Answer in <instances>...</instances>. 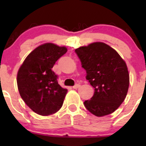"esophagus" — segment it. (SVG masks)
I'll use <instances>...</instances> for the list:
<instances>
[{"label":"esophagus","mask_w":146,"mask_h":146,"mask_svg":"<svg viewBox=\"0 0 146 146\" xmlns=\"http://www.w3.org/2000/svg\"><path fill=\"white\" fill-rule=\"evenodd\" d=\"M80 85H79V84H76V85L73 87V89H78V88H80Z\"/></svg>","instance_id":"obj_1"}]
</instances>
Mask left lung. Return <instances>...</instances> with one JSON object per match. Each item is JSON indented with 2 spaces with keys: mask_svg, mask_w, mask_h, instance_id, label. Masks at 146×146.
<instances>
[{
  "mask_svg": "<svg viewBox=\"0 0 146 146\" xmlns=\"http://www.w3.org/2000/svg\"><path fill=\"white\" fill-rule=\"evenodd\" d=\"M86 70V79L95 88L93 96L84 102L87 110L97 117L114 112L126 98L129 74L126 63L114 48L95 42L75 50Z\"/></svg>",
  "mask_w": 146,
  "mask_h": 146,
  "instance_id": "left-lung-1",
  "label": "left lung"
}]
</instances>
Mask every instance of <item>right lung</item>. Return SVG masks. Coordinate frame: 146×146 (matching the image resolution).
<instances>
[{
  "instance_id": "right-lung-1",
  "label": "right lung",
  "mask_w": 146,
  "mask_h": 146,
  "mask_svg": "<svg viewBox=\"0 0 146 146\" xmlns=\"http://www.w3.org/2000/svg\"><path fill=\"white\" fill-rule=\"evenodd\" d=\"M66 52L65 46L44 44L27 56L19 69L17 83L20 96L39 115H51L62 107L68 90L60 86L58 76L51 69Z\"/></svg>"
}]
</instances>
